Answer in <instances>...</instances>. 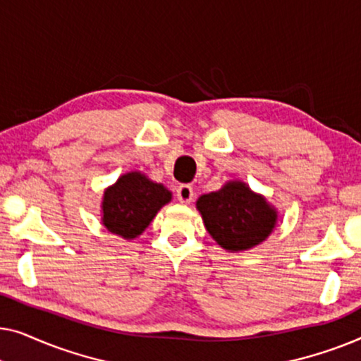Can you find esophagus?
<instances>
[{
  "label": "esophagus",
  "instance_id": "34e87169",
  "mask_svg": "<svg viewBox=\"0 0 361 361\" xmlns=\"http://www.w3.org/2000/svg\"><path fill=\"white\" fill-rule=\"evenodd\" d=\"M177 200L180 204H190L194 200V189L189 184H182L177 187Z\"/></svg>",
  "mask_w": 361,
  "mask_h": 361
}]
</instances>
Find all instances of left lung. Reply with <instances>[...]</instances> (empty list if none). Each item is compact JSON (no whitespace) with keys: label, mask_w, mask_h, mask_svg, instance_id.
Here are the masks:
<instances>
[{"label":"left lung","mask_w":361,"mask_h":361,"mask_svg":"<svg viewBox=\"0 0 361 361\" xmlns=\"http://www.w3.org/2000/svg\"><path fill=\"white\" fill-rule=\"evenodd\" d=\"M209 235L228 253H240L263 243L278 225V209L243 180L224 187L197 200Z\"/></svg>","instance_id":"1"}]
</instances>
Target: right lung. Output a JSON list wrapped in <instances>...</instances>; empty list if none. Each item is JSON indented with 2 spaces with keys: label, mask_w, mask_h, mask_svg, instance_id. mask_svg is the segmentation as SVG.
Masks as SVG:
<instances>
[{
  "label": "right lung",
  "mask_w": 361,
  "mask_h": 361,
  "mask_svg": "<svg viewBox=\"0 0 361 361\" xmlns=\"http://www.w3.org/2000/svg\"><path fill=\"white\" fill-rule=\"evenodd\" d=\"M171 200L172 192L166 185L141 171L126 172L103 192L102 224L123 240H135Z\"/></svg>",
  "instance_id": "1"
}]
</instances>
